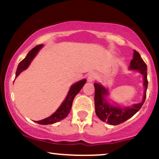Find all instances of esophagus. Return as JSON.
<instances>
[{"instance_id":"34e87169","label":"esophagus","mask_w":159,"mask_h":159,"mask_svg":"<svg viewBox=\"0 0 159 159\" xmlns=\"http://www.w3.org/2000/svg\"><path fill=\"white\" fill-rule=\"evenodd\" d=\"M96 74L95 72H91L88 75V77H87V81L88 82H93L96 79Z\"/></svg>"}]
</instances>
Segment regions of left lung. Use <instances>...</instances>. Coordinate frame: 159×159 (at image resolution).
<instances>
[{
    "instance_id": "obj_1",
    "label": "left lung",
    "mask_w": 159,
    "mask_h": 159,
    "mask_svg": "<svg viewBox=\"0 0 159 159\" xmlns=\"http://www.w3.org/2000/svg\"><path fill=\"white\" fill-rule=\"evenodd\" d=\"M129 70H134L139 72L143 76V96L142 101L140 103L133 104L132 105H120L110 99L108 90L101 83H95V111L97 116L102 121L106 122L107 124L112 125L119 124L126 121L129 118L134 116L140 110L143 105L146 99L147 86V66L144 63L140 54L135 50L133 53V58L129 67Z\"/></svg>"
}]
</instances>
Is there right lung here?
<instances>
[{"label": "right lung", "mask_w": 159, "mask_h": 159, "mask_svg": "<svg viewBox=\"0 0 159 159\" xmlns=\"http://www.w3.org/2000/svg\"><path fill=\"white\" fill-rule=\"evenodd\" d=\"M43 47V45H39L37 46L34 47L32 50H30L28 52V54H27V56L25 57V58L22 60L19 63V66L17 67V70L16 72V78H17L18 76L21 74V72H22L24 70L27 69L28 68V66H30V63H31L33 60L34 59V57L36 56V54H38V52H39V50ZM87 81V80L85 78L84 79L80 80L75 83L73 84L70 87L68 93H67L65 99L63 100V102L62 104L60 105V107L57 109V111L54 114L51 115L48 117L45 118V119L39 120V121H34L38 124H41V125H48V124H53L57 123V122L61 121V120H63L67 116V115L69 114V113L70 112L71 108H72V102H73L74 98L75 97V96L77 95L79 91L81 90L83 86L84 85V84Z\"/></svg>", "instance_id": "add662e5"}]
</instances>
